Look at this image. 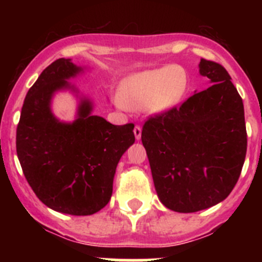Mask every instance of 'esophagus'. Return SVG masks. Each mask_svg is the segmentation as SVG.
Masks as SVG:
<instances>
[{
	"label": "esophagus",
	"instance_id": "esophagus-1",
	"mask_svg": "<svg viewBox=\"0 0 262 262\" xmlns=\"http://www.w3.org/2000/svg\"><path fill=\"white\" fill-rule=\"evenodd\" d=\"M134 136H136V139L137 141H139L141 139V136H142V128L139 125H136L134 126Z\"/></svg>",
	"mask_w": 262,
	"mask_h": 262
}]
</instances>
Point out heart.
Listing matches in <instances>:
<instances>
[{"label":"heart","instance_id":"b5f03b06","mask_svg":"<svg viewBox=\"0 0 262 262\" xmlns=\"http://www.w3.org/2000/svg\"><path fill=\"white\" fill-rule=\"evenodd\" d=\"M189 81L180 66H165L136 73L123 82L119 106L146 109L152 114H163L180 104Z\"/></svg>","mask_w":262,"mask_h":262}]
</instances>
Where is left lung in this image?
<instances>
[{
    "label": "left lung",
    "mask_w": 262,
    "mask_h": 262,
    "mask_svg": "<svg viewBox=\"0 0 262 262\" xmlns=\"http://www.w3.org/2000/svg\"><path fill=\"white\" fill-rule=\"evenodd\" d=\"M199 72L212 86L148 118L142 129L158 198L179 213L199 212L226 199L247 150L244 102L231 76L204 58Z\"/></svg>",
    "instance_id": "left-lung-1"
}]
</instances>
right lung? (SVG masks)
Listing matches in <instances>:
<instances>
[{
	"mask_svg": "<svg viewBox=\"0 0 262 262\" xmlns=\"http://www.w3.org/2000/svg\"><path fill=\"white\" fill-rule=\"evenodd\" d=\"M82 71L71 59L54 60L28 91L16 129V152L29 185L50 209L91 215L109 203L116 166L134 143V124L114 125L92 115L83 99L73 123L50 110L55 91Z\"/></svg>",
	"mask_w": 262,
	"mask_h": 262,
	"instance_id": "1",
	"label": "right lung"
}]
</instances>
